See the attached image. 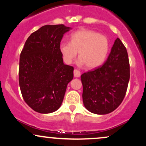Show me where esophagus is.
I'll return each instance as SVG.
<instances>
[{
  "label": "esophagus",
  "mask_w": 146,
  "mask_h": 146,
  "mask_svg": "<svg viewBox=\"0 0 146 146\" xmlns=\"http://www.w3.org/2000/svg\"><path fill=\"white\" fill-rule=\"evenodd\" d=\"M73 73H74V77L75 78H80V71H78V69H75Z\"/></svg>",
  "instance_id": "1"
}]
</instances>
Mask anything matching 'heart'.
<instances>
[{"label": "heart", "mask_w": 146, "mask_h": 146, "mask_svg": "<svg viewBox=\"0 0 146 146\" xmlns=\"http://www.w3.org/2000/svg\"><path fill=\"white\" fill-rule=\"evenodd\" d=\"M60 51L67 64L73 63L79 52L78 64H86L90 69L100 66L108 56L110 43L108 38L93 30L81 29L71 35V42H62Z\"/></svg>", "instance_id": "b5f03b06"}]
</instances>
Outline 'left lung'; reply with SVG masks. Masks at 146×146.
<instances>
[{"label": "left lung", "instance_id": "obj_1", "mask_svg": "<svg viewBox=\"0 0 146 146\" xmlns=\"http://www.w3.org/2000/svg\"><path fill=\"white\" fill-rule=\"evenodd\" d=\"M129 80L128 52L117 38L105 63L81 75L85 108L98 115L113 112L123 101Z\"/></svg>", "mask_w": 146, "mask_h": 146}]
</instances>
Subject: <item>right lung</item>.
<instances>
[{
  "instance_id": "obj_1",
  "label": "right lung",
  "mask_w": 146,
  "mask_h": 146,
  "mask_svg": "<svg viewBox=\"0 0 146 146\" xmlns=\"http://www.w3.org/2000/svg\"><path fill=\"white\" fill-rule=\"evenodd\" d=\"M71 28L44 25L30 35L20 56L19 85L27 104L38 113L56 111L62 103L74 68L64 64L60 44Z\"/></svg>"
}]
</instances>
